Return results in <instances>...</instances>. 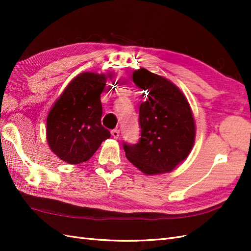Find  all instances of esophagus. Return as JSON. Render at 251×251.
<instances>
[{"label": "esophagus", "instance_id": "1", "mask_svg": "<svg viewBox=\"0 0 251 251\" xmlns=\"http://www.w3.org/2000/svg\"><path fill=\"white\" fill-rule=\"evenodd\" d=\"M112 136H113V138H115V139H117L118 137H119V130H117V128H115V130H112Z\"/></svg>", "mask_w": 251, "mask_h": 251}]
</instances>
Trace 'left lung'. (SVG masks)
<instances>
[{
	"mask_svg": "<svg viewBox=\"0 0 251 251\" xmlns=\"http://www.w3.org/2000/svg\"><path fill=\"white\" fill-rule=\"evenodd\" d=\"M133 81L147 98L139 107L141 137L135 144L124 143L126 156L146 175L170 173L193 149L192 109L180 89L160 75L140 68Z\"/></svg>",
	"mask_w": 251,
	"mask_h": 251,
	"instance_id": "left-lung-1",
	"label": "left lung"
}]
</instances>
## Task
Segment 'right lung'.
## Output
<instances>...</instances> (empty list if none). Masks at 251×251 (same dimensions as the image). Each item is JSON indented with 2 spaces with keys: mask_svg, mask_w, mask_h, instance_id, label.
Here are the masks:
<instances>
[{
  "mask_svg": "<svg viewBox=\"0 0 251 251\" xmlns=\"http://www.w3.org/2000/svg\"><path fill=\"white\" fill-rule=\"evenodd\" d=\"M112 74L83 72L67 86L47 117V141L60 160L85 162L111 133L101 126L100 94Z\"/></svg>",
  "mask_w": 251,
  "mask_h": 251,
  "instance_id": "obj_1",
  "label": "right lung"
}]
</instances>
